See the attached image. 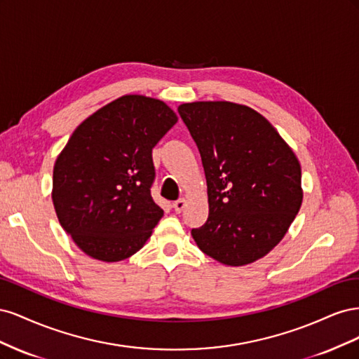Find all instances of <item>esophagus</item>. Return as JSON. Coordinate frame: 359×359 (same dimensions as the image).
Instances as JSON below:
<instances>
[{"mask_svg":"<svg viewBox=\"0 0 359 359\" xmlns=\"http://www.w3.org/2000/svg\"><path fill=\"white\" fill-rule=\"evenodd\" d=\"M186 205H187V199L186 198H181L175 203H173V208H175L177 212H181L184 208H186Z\"/></svg>","mask_w":359,"mask_h":359,"instance_id":"34e87169","label":"esophagus"}]
</instances>
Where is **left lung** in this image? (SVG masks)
Returning a JSON list of instances; mask_svg holds the SVG:
<instances>
[{"label":"left lung","mask_w":359,"mask_h":359,"mask_svg":"<svg viewBox=\"0 0 359 359\" xmlns=\"http://www.w3.org/2000/svg\"><path fill=\"white\" fill-rule=\"evenodd\" d=\"M178 112L196 142L210 215L191 236L227 266L266 256L301 208V165L268 119L245 104L193 102Z\"/></svg>","instance_id":"1"}]
</instances>
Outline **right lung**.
Instances as JSON below:
<instances>
[{
	"label": "right lung",
	"instance_id": "obj_1",
	"mask_svg": "<svg viewBox=\"0 0 359 359\" xmlns=\"http://www.w3.org/2000/svg\"><path fill=\"white\" fill-rule=\"evenodd\" d=\"M177 121L165 102L126 94L76 127L53 166L52 202L86 256L119 262L145 245L163 217L151 153Z\"/></svg>",
	"mask_w": 359,
	"mask_h": 359
}]
</instances>
